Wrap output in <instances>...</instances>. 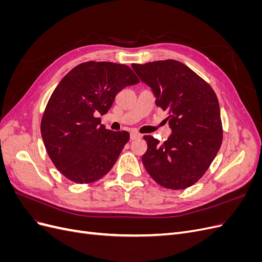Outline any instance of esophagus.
Here are the masks:
<instances>
[{
	"instance_id": "esophagus-1",
	"label": "esophagus",
	"mask_w": 262,
	"mask_h": 262,
	"mask_svg": "<svg viewBox=\"0 0 262 262\" xmlns=\"http://www.w3.org/2000/svg\"><path fill=\"white\" fill-rule=\"evenodd\" d=\"M141 137V134H139V133H137V132H131L130 133V139L131 140H137V139H139Z\"/></svg>"
}]
</instances>
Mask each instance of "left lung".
I'll list each match as a JSON object with an SVG mask.
<instances>
[{
    "label": "left lung",
    "instance_id": "1",
    "mask_svg": "<svg viewBox=\"0 0 262 262\" xmlns=\"http://www.w3.org/2000/svg\"><path fill=\"white\" fill-rule=\"evenodd\" d=\"M148 85L155 104L171 129L164 143L144 136L147 149L142 156L148 175L158 185L182 190L194 185L210 167L223 140L220 105L212 87L191 69L176 60L132 64Z\"/></svg>",
    "mask_w": 262,
    "mask_h": 262
}]
</instances>
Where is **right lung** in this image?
Segmentation results:
<instances>
[{"mask_svg": "<svg viewBox=\"0 0 262 262\" xmlns=\"http://www.w3.org/2000/svg\"><path fill=\"white\" fill-rule=\"evenodd\" d=\"M139 83L133 71L113 62H84L62 78L47 104L40 131L53 165L76 184H91L113 168L130 139L100 124L116 95Z\"/></svg>", "mask_w": 262, "mask_h": 262, "instance_id": "right-lung-1", "label": "right lung"}]
</instances>
